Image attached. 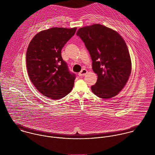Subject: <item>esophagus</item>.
Returning a JSON list of instances; mask_svg holds the SVG:
<instances>
[{
    "label": "esophagus",
    "mask_w": 155,
    "mask_h": 155,
    "mask_svg": "<svg viewBox=\"0 0 155 155\" xmlns=\"http://www.w3.org/2000/svg\"><path fill=\"white\" fill-rule=\"evenodd\" d=\"M88 73V71L86 70V69H83L81 70V71L78 74V75L79 76H85L86 74H87Z\"/></svg>",
    "instance_id": "esophagus-1"
}]
</instances>
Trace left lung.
Returning a JSON list of instances; mask_svg holds the SVG:
<instances>
[{"label":"left lung","instance_id":"left-lung-1","mask_svg":"<svg viewBox=\"0 0 155 155\" xmlns=\"http://www.w3.org/2000/svg\"><path fill=\"white\" fill-rule=\"evenodd\" d=\"M76 35L88 50L92 70L98 76L91 86L97 97L107 99L117 95L124 88L131 73V60L127 44L116 31L95 24L80 28Z\"/></svg>","mask_w":155,"mask_h":155}]
</instances>
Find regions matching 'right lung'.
<instances>
[{
    "label": "right lung",
    "instance_id": "1",
    "mask_svg": "<svg viewBox=\"0 0 155 155\" xmlns=\"http://www.w3.org/2000/svg\"><path fill=\"white\" fill-rule=\"evenodd\" d=\"M77 28L52 27L36 34L28 45L26 65L29 78L43 95L52 100L66 96L74 86L71 73L61 52Z\"/></svg>",
    "mask_w": 155,
    "mask_h": 155
}]
</instances>
